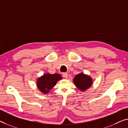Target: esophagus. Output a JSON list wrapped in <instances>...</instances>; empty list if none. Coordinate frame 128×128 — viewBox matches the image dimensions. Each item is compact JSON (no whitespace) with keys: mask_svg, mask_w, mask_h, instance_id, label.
I'll use <instances>...</instances> for the list:
<instances>
[{"mask_svg":"<svg viewBox=\"0 0 128 128\" xmlns=\"http://www.w3.org/2000/svg\"><path fill=\"white\" fill-rule=\"evenodd\" d=\"M63 76H64V78H67L68 77V73H66V72H64L63 73Z\"/></svg>","mask_w":128,"mask_h":128,"instance_id":"obj_1","label":"esophagus"}]
</instances>
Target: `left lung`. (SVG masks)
Listing matches in <instances>:
<instances>
[{
  "instance_id": "1",
  "label": "left lung",
  "mask_w": 128,
  "mask_h": 128,
  "mask_svg": "<svg viewBox=\"0 0 128 128\" xmlns=\"http://www.w3.org/2000/svg\"><path fill=\"white\" fill-rule=\"evenodd\" d=\"M74 83L80 90L82 91L88 89L92 86V79L89 76L80 73L76 75L73 80Z\"/></svg>"
}]
</instances>
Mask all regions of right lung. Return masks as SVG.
<instances>
[{"label":"right lung","mask_w":128,"mask_h":128,"mask_svg":"<svg viewBox=\"0 0 128 128\" xmlns=\"http://www.w3.org/2000/svg\"><path fill=\"white\" fill-rule=\"evenodd\" d=\"M62 79L59 74H45L37 80V86L39 90L44 94L48 93L59 80Z\"/></svg>","instance_id":"obj_1"}]
</instances>
